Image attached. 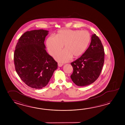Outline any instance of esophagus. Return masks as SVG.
Here are the masks:
<instances>
[{
    "mask_svg": "<svg viewBox=\"0 0 125 125\" xmlns=\"http://www.w3.org/2000/svg\"><path fill=\"white\" fill-rule=\"evenodd\" d=\"M58 65L59 67H61L63 65V64H61V63H58Z\"/></svg>",
    "mask_w": 125,
    "mask_h": 125,
    "instance_id": "34e87169",
    "label": "esophagus"
}]
</instances>
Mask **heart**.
I'll list each match as a JSON object with an SVG mask.
<instances>
[{"instance_id": "b5f03b06", "label": "heart", "mask_w": 125, "mask_h": 125, "mask_svg": "<svg viewBox=\"0 0 125 125\" xmlns=\"http://www.w3.org/2000/svg\"><path fill=\"white\" fill-rule=\"evenodd\" d=\"M90 35L86 31L61 30L47 40V46L49 52L54 56L61 52L64 45V50L55 56L57 61L65 62L72 57L80 56L89 44Z\"/></svg>"}]
</instances>
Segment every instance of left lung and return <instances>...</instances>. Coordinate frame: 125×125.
<instances>
[{"label":"left lung","mask_w":125,"mask_h":125,"mask_svg":"<svg viewBox=\"0 0 125 125\" xmlns=\"http://www.w3.org/2000/svg\"><path fill=\"white\" fill-rule=\"evenodd\" d=\"M104 61V52L101 40L92 35L90 46L83 55L71 63L73 73L70 78L78 86L93 83L100 76Z\"/></svg>","instance_id":"8db88e82"}]
</instances>
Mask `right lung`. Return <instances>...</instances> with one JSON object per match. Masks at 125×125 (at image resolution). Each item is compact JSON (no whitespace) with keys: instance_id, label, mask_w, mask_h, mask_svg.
Segmentation results:
<instances>
[{"instance_id":"right-lung-1","label":"right lung","mask_w":125,"mask_h":125,"mask_svg":"<svg viewBox=\"0 0 125 125\" xmlns=\"http://www.w3.org/2000/svg\"><path fill=\"white\" fill-rule=\"evenodd\" d=\"M48 32L43 30L27 31L20 38L15 47V70L21 80L33 88L46 86L58 66L45 49Z\"/></svg>"}]
</instances>
